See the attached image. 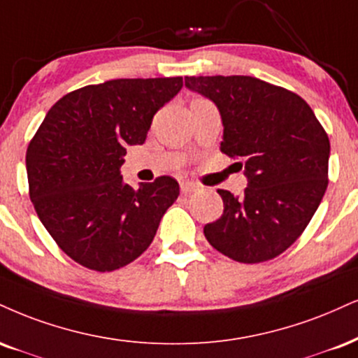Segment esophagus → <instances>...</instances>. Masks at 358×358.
I'll return each instance as SVG.
<instances>
[{
	"label": "esophagus",
	"instance_id": "1",
	"mask_svg": "<svg viewBox=\"0 0 358 358\" xmlns=\"http://www.w3.org/2000/svg\"><path fill=\"white\" fill-rule=\"evenodd\" d=\"M180 187H182L183 195H190V193H195V192L200 190V185H196V183H193V182H182V185H180Z\"/></svg>",
	"mask_w": 358,
	"mask_h": 358
}]
</instances>
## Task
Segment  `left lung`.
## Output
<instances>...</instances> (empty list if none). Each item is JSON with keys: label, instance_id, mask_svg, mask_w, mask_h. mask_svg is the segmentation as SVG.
Returning <instances> with one entry per match:
<instances>
[{"label": "left lung", "instance_id": "8db88e82", "mask_svg": "<svg viewBox=\"0 0 358 358\" xmlns=\"http://www.w3.org/2000/svg\"><path fill=\"white\" fill-rule=\"evenodd\" d=\"M223 122L220 152L245 165L248 187L218 190L223 215L203 234L240 264L272 260L303 234L329 185L330 141L302 96L252 76H185Z\"/></svg>", "mask_w": 358, "mask_h": 358}]
</instances>
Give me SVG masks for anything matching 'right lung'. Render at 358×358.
Instances as JSON below:
<instances>
[{"mask_svg":"<svg viewBox=\"0 0 358 358\" xmlns=\"http://www.w3.org/2000/svg\"><path fill=\"white\" fill-rule=\"evenodd\" d=\"M183 78H122L88 85L51 106L27 150L29 198L43 225L76 264L113 272L153 242L180 195L158 176L135 188L123 182L128 145H141L155 113Z\"/></svg>","mask_w":358,"mask_h":358,"instance_id":"obj_1","label":"right lung"}]
</instances>
